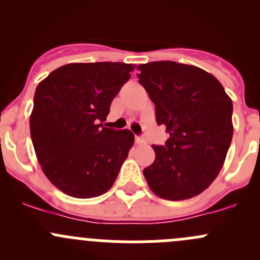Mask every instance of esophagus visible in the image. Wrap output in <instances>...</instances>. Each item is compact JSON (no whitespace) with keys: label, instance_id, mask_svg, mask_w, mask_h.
I'll list each match as a JSON object with an SVG mask.
<instances>
[{"label":"esophagus","instance_id":"34e87169","mask_svg":"<svg viewBox=\"0 0 260 260\" xmlns=\"http://www.w3.org/2000/svg\"><path fill=\"white\" fill-rule=\"evenodd\" d=\"M135 141H136V143H137V145H146V143H147L146 138L143 137V136H136Z\"/></svg>","mask_w":260,"mask_h":260}]
</instances>
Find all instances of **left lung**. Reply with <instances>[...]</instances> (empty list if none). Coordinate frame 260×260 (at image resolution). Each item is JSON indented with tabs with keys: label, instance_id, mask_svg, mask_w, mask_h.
<instances>
[{
	"label": "left lung",
	"instance_id": "1",
	"mask_svg": "<svg viewBox=\"0 0 260 260\" xmlns=\"http://www.w3.org/2000/svg\"><path fill=\"white\" fill-rule=\"evenodd\" d=\"M138 79L166 125L165 146L143 170L149 188L166 200L191 199L216 179L233 138V102L220 81L193 65L153 61L138 65Z\"/></svg>",
	"mask_w": 260,
	"mask_h": 260
}]
</instances>
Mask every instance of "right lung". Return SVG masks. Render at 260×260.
<instances>
[{
    "mask_svg": "<svg viewBox=\"0 0 260 260\" xmlns=\"http://www.w3.org/2000/svg\"><path fill=\"white\" fill-rule=\"evenodd\" d=\"M135 67L73 62L50 73L36 88L31 140L45 176L67 195L95 198L117 179L135 136L102 122Z\"/></svg>",
    "mask_w": 260,
    "mask_h": 260,
    "instance_id": "obj_1",
    "label": "right lung"
}]
</instances>
